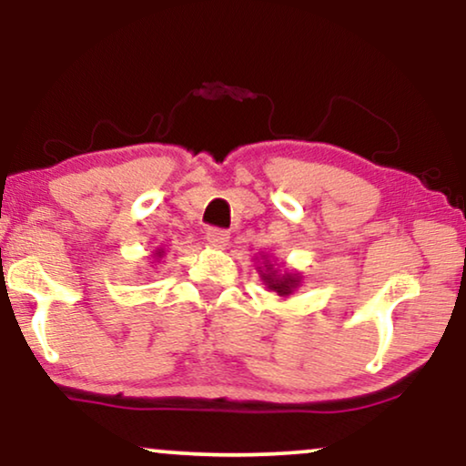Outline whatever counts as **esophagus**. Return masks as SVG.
I'll return each instance as SVG.
<instances>
[{
  "label": "esophagus",
  "instance_id": "esophagus-1",
  "mask_svg": "<svg viewBox=\"0 0 466 466\" xmlns=\"http://www.w3.org/2000/svg\"><path fill=\"white\" fill-rule=\"evenodd\" d=\"M206 239H208L209 246L225 248V246H228V239H231V235H228V231H225V228H209V231L206 233Z\"/></svg>",
  "mask_w": 466,
  "mask_h": 466
}]
</instances>
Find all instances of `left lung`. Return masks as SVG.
<instances>
[{"instance_id":"left-lung-1","label":"left lung","mask_w":466,"mask_h":466,"mask_svg":"<svg viewBox=\"0 0 466 466\" xmlns=\"http://www.w3.org/2000/svg\"><path fill=\"white\" fill-rule=\"evenodd\" d=\"M254 269L258 271V278L263 279L267 289L278 292V297L282 299H289L301 286L303 279L301 273L284 269L276 263V258L267 257V254H260V258L254 257Z\"/></svg>"}]
</instances>
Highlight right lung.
Returning <instances> with one entry per match:
<instances>
[{"instance_id": "right-lung-1", "label": "right lung", "mask_w": 466, "mask_h": 466, "mask_svg": "<svg viewBox=\"0 0 466 466\" xmlns=\"http://www.w3.org/2000/svg\"><path fill=\"white\" fill-rule=\"evenodd\" d=\"M165 257V250L163 248H157L155 252H152V265H158V260H161Z\"/></svg>"}]
</instances>
